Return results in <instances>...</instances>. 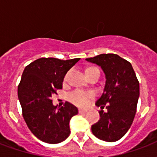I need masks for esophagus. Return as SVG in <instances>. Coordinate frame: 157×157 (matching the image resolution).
Returning <instances> with one entry per match:
<instances>
[{
    "label": "esophagus",
    "instance_id": "1",
    "mask_svg": "<svg viewBox=\"0 0 157 157\" xmlns=\"http://www.w3.org/2000/svg\"><path fill=\"white\" fill-rule=\"evenodd\" d=\"M86 112H87V109H82V108L79 109V113H86Z\"/></svg>",
    "mask_w": 157,
    "mask_h": 157
}]
</instances>
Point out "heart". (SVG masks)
Wrapping results in <instances>:
<instances>
[{"mask_svg": "<svg viewBox=\"0 0 157 157\" xmlns=\"http://www.w3.org/2000/svg\"><path fill=\"white\" fill-rule=\"evenodd\" d=\"M96 69V67H89L86 69V75H88L91 71H93ZM69 75H70V71H67L66 75L64 76L63 81L66 82L67 78H68ZM94 97L93 92L90 91H85L82 90H75L71 91V93L69 94L68 98L69 100L71 101L73 104L78 106V107H85L88 104L89 101L92 99Z\"/></svg>", "mask_w": 157, "mask_h": 157, "instance_id": "obj_1", "label": "heart"}]
</instances>
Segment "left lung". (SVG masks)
Segmentation results:
<instances>
[{"label": "left lung", "mask_w": 157, "mask_h": 157, "mask_svg": "<svg viewBox=\"0 0 157 157\" xmlns=\"http://www.w3.org/2000/svg\"><path fill=\"white\" fill-rule=\"evenodd\" d=\"M86 60L100 66L106 76L104 90L95 103L100 119L91 126L98 139L116 142L126 134L134 121L139 97V82L131 63L115 54H102Z\"/></svg>", "instance_id": "obj_1"}]
</instances>
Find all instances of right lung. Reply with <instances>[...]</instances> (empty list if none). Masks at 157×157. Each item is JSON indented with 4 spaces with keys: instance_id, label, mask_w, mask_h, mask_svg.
<instances>
[{
    "instance_id": "right-lung-1",
    "label": "right lung",
    "mask_w": 157,
    "mask_h": 157,
    "mask_svg": "<svg viewBox=\"0 0 157 157\" xmlns=\"http://www.w3.org/2000/svg\"><path fill=\"white\" fill-rule=\"evenodd\" d=\"M79 60L40 58L23 71L18 86L23 119L31 132L45 143H61L71 133L69 122L78 109L68 102L57 108L51 97L63 88L64 76Z\"/></svg>"
}]
</instances>
